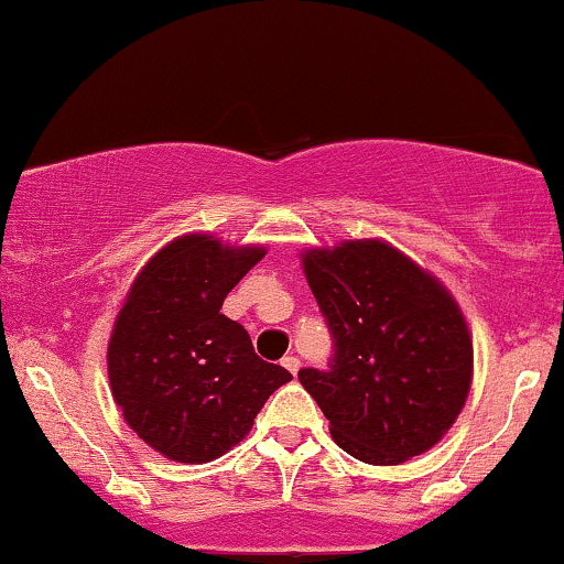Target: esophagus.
<instances>
[{"mask_svg": "<svg viewBox=\"0 0 564 564\" xmlns=\"http://www.w3.org/2000/svg\"><path fill=\"white\" fill-rule=\"evenodd\" d=\"M282 367L288 369L290 375H297V369H301V361H297L295 356H284V359H282Z\"/></svg>", "mask_w": 564, "mask_h": 564, "instance_id": "34e87169", "label": "esophagus"}]
</instances>
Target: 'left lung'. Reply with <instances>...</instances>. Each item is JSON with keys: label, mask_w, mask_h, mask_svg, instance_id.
Listing matches in <instances>:
<instances>
[{"label": "left lung", "mask_w": 564, "mask_h": 564, "mask_svg": "<svg viewBox=\"0 0 564 564\" xmlns=\"http://www.w3.org/2000/svg\"><path fill=\"white\" fill-rule=\"evenodd\" d=\"M303 274L335 337L329 372L301 369L343 452L401 465L430 452L465 409L473 335L438 276L386 240L301 253Z\"/></svg>", "instance_id": "obj_1"}]
</instances>
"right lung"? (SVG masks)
I'll use <instances>...</instances> for the list:
<instances>
[{
    "instance_id": "obj_1",
    "label": "right lung",
    "mask_w": 564,
    "mask_h": 564,
    "mask_svg": "<svg viewBox=\"0 0 564 564\" xmlns=\"http://www.w3.org/2000/svg\"><path fill=\"white\" fill-rule=\"evenodd\" d=\"M267 256L261 245L182 235L139 269L108 340L112 401L126 425L171 462L205 465L237 446L276 388L293 380L258 359L229 290Z\"/></svg>"
}]
</instances>
